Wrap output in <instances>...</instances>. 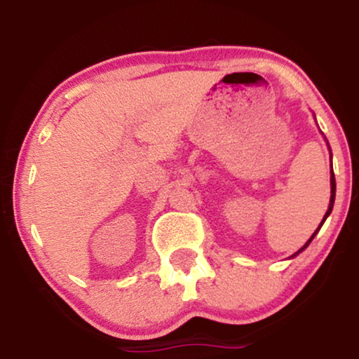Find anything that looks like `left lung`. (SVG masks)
Segmentation results:
<instances>
[{"label":"left lung","instance_id":"8db88e82","mask_svg":"<svg viewBox=\"0 0 359 359\" xmlns=\"http://www.w3.org/2000/svg\"><path fill=\"white\" fill-rule=\"evenodd\" d=\"M330 173H332V176H330V184H332V196H330V205H328V210H327V212H325V215H323V220H322V222H320V225H318V229L316 230V232H313V235H312V237L307 240V242H306V245H304V247H302L301 250H299V252H297V253H294V257H296V255H299V253H301L304 248H307V247H309V243H311V242H312V240H313V237H316V233L318 232V230H320V227H322V224H323V222H325V219H327V217H328V215H330V212H332V209H333V203H335V189H337V184H335V175H333V170L330 171Z\"/></svg>","mask_w":359,"mask_h":359}]
</instances>
